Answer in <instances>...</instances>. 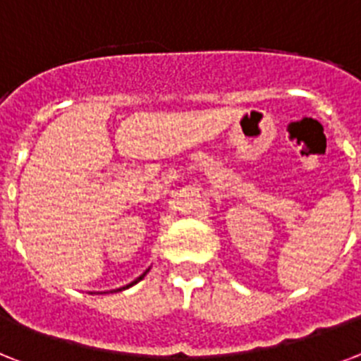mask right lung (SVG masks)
<instances>
[{"mask_svg": "<svg viewBox=\"0 0 361 361\" xmlns=\"http://www.w3.org/2000/svg\"><path fill=\"white\" fill-rule=\"evenodd\" d=\"M145 275H147V271H145V274H143V275H141V277H137V279H135L134 283H130V284H128V286H123V288H119V290H117V292H121V290H124V288H130V286H134V284H135V283H139V281H141V279H143V277H145Z\"/></svg>", "mask_w": 361, "mask_h": 361, "instance_id": "1", "label": "right lung"}]
</instances>
